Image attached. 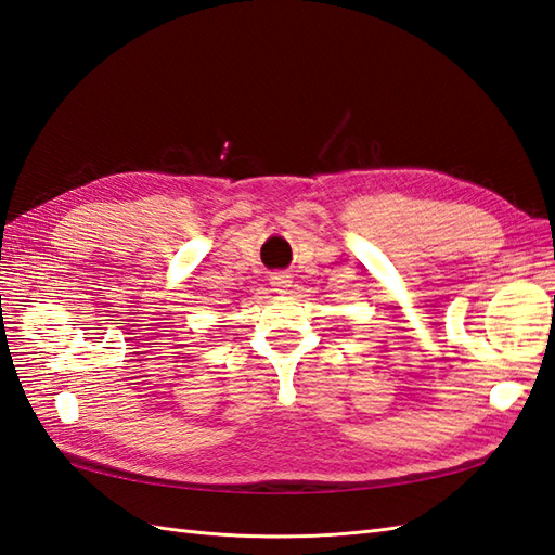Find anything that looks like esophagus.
I'll return each instance as SVG.
<instances>
[{
  "label": "esophagus",
  "mask_w": 555,
  "mask_h": 555,
  "mask_svg": "<svg viewBox=\"0 0 555 555\" xmlns=\"http://www.w3.org/2000/svg\"><path fill=\"white\" fill-rule=\"evenodd\" d=\"M289 282H292V275L287 273H273V278H270V285L275 287V292H287Z\"/></svg>",
  "instance_id": "1"
}]
</instances>
